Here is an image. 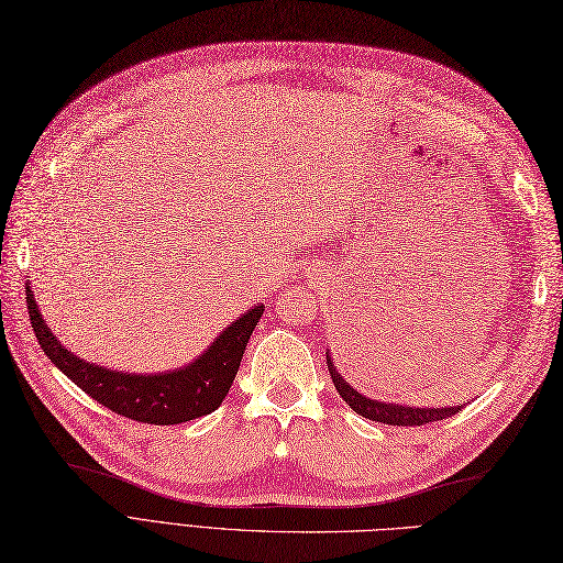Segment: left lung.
Segmentation results:
<instances>
[{"label":"left lung","mask_w":563,"mask_h":563,"mask_svg":"<svg viewBox=\"0 0 563 563\" xmlns=\"http://www.w3.org/2000/svg\"><path fill=\"white\" fill-rule=\"evenodd\" d=\"M327 364H329V373H331L338 395L343 397V401L352 408L354 413H360L362 418H368V420L385 422V424H397V428H416V424L420 428V424L451 418V416L460 413V408H463V406L416 408V406H401V404H387V401H378V399H368V397L360 395V391H356L343 376H340L329 352H327Z\"/></svg>","instance_id":"left-lung-1"}]
</instances>
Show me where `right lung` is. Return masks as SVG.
Returning a JSON list of instances; mask_svg holds the SVG:
<instances>
[{
  "label": "right lung",
  "mask_w": 563,
  "mask_h": 563,
  "mask_svg": "<svg viewBox=\"0 0 563 563\" xmlns=\"http://www.w3.org/2000/svg\"><path fill=\"white\" fill-rule=\"evenodd\" d=\"M25 296L32 331L48 360L98 404L117 416L147 424H178L216 411L228 397L249 338L263 317V305H255L240 319H234L195 362L176 371L143 376V373H122L79 360L51 333L30 286Z\"/></svg>",
  "instance_id": "1"
}]
</instances>
